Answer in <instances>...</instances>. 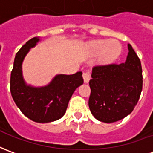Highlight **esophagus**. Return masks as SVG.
I'll list each match as a JSON object with an SVG mask.
<instances>
[{
    "instance_id": "obj_1",
    "label": "esophagus",
    "mask_w": 153,
    "mask_h": 153,
    "mask_svg": "<svg viewBox=\"0 0 153 153\" xmlns=\"http://www.w3.org/2000/svg\"><path fill=\"white\" fill-rule=\"evenodd\" d=\"M83 78L84 80V83H88L89 82L90 79H91V74H90L89 71H83Z\"/></svg>"
}]
</instances>
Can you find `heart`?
<instances>
[{
  "instance_id": "1",
  "label": "heart",
  "mask_w": 153,
  "mask_h": 153,
  "mask_svg": "<svg viewBox=\"0 0 153 153\" xmlns=\"http://www.w3.org/2000/svg\"><path fill=\"white\" fill-rule=\"evenodd\" d=\"M89 50L93 54L101 53V60L111 63L121 53V45L116 40H96L89 43Z\"/></svg>"
}]
</instances>
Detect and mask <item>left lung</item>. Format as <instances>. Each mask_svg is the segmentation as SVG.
<instances>
[{
	"label": "left lung",
	"mask_w": 153,
	"mask_h": 153,
	"mask_svg": "<svg viewBox=\"0 0 153 153\" xmlns=\"http://www.w3.org/2000/svg\"><path fill=\"white\" fill-rule=\"evenodd\" d=\"M128 54L122 64L93 67L88 106L100 121L113 123L129 115L134 109L143 88L139 58L128 44Z\"/></svg>",
	"instance_id": "left-lung-1"
}]
</instances>
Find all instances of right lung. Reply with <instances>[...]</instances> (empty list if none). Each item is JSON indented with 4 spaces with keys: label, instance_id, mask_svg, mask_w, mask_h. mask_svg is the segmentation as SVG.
<instances>
[{
    "label": "right lung",
    "instance_id": "right-lung-1",
    "mask_svg": "<svg viewBox=\"0 0 153 153\" xmlns=\"http://www.w3.org/2000/svg\"><path fill=\"white\" fill-rule=\"evenodd\" d=\"M38 41L37 37L31 38L16 53L10 74V93L25 116L35 122L48 123L65 115L74 90L83 84V73L79 71L70 75L59 74L49 85L42 88L27 86L22 76V62L29 49Z\"/></svg>",
    "mask_w": 153,
    "mask_h": 153
}]
</instances>
